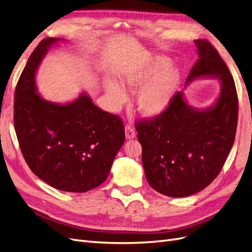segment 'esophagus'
Wrapping results in <instances>:
<instances>
[{
    "instance_id": "esophagus-1",
    "label": "esophagus",
    "mask_w": 252,
    "mask_h": 252,
    "mask_svg": "<svg viewBox=\"0 0 252 252\" xmlns=\"http://www.w3.org/2000/svg\"><path fill=\"white\" fill-rule=\"evenodd\" d=\"M125 136H126L127 140L134 139L135 132H134V129L131 126H129V125L125 126Z\"/></svg>"
}]
</instances>
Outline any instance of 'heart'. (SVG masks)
<instances>
[{
	"instance_id": "heart-1",
	"label": "heart",
	"mask_w": 252,
	"mask_h": 252,
	"mask_svg": "<svg viewBox=\"0 0 252 252\" xmlns=\"http://www.w3.org/2000/svg\"><path fill=\"white\" fill-rule=\"evenodd\" d=\"M114 79L104 82L113 109L128 101V93L135 94L136 108L143 117L157 119L169 109L182 82V71L171 60L161 55H144L124 67Z\"/></svg>"
}]
</instances>
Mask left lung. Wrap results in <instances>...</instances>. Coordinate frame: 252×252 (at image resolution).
<instances>
[{"label":"left lung","instance_id":"1","mask_svg":"<svg viewBox=\"0 0 252 252\" xmlns=\"http://www.w3.org/2000/svg\"><path fill=\"white\" fill-rule=\"evenodd\" d=\"M194 43L199 60L185 88L195 80L218 79L220 89L216 101L195 108L180 91L162 117L135 125L149 185L170 197L194 194L218 177L238 124V94L229 69L208 41Z\"/></svg>","mask_w":252,"mask_h":252}]
</instances>
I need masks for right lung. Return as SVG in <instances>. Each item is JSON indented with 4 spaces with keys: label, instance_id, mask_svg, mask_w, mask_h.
I'll return each instance as SVG.
<instances>
[{
    "label": "right lung",
    "instance_id": "add662e5",
    "mask_svg": "<svg viewBox=\"0 0 252 252\" xmlns=\"http://www.w3.org/2000/svg\"><path fill=\"white\" fill-rule=\"evenodd\" d=\"M60 42L66 40L45 39L30 56L14 94V129L37 178L62 191L86 192L107 179L125 130L119 117L98 108L86 93L64 104L40 95L37 69Z\"/></svg>",
    "mask_w": 252,
    "mask_h": 252
}]
</instances>
